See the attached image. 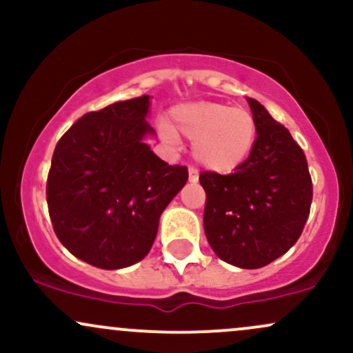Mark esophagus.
<instances>
[{"mask_svg": "<svg viewBox=\"0 0 353 353\" xmlns=\"http://www.w3.org/2000/svg\"><path fill=\"white\" fill-rule=\"evenodd\" d=\"M197 179H199V171H197L196 168H192V165H190V168H189V181L196 182Z\"/></svg>", "mask_w": 353, "mask_h": 353, "instance_id": "obj_1", "label": "esophagus"}]
</instances>
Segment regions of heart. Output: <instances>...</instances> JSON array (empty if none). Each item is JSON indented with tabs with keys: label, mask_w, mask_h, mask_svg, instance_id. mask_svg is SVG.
Instances as JSON below:
<instances>
[{
	"label": "heart",
	"mask_w": 353,
	"mask_h": 353,
	"mask_svg": "<svg viewBox=\"0 0 353 353\" xmlns=\"http://www.w3.org/2000/svg\"><path fill=\"white\" fill-rule=\"evenodd\" d=\"M161 134L168 143H176L177 136L194 141L192 154L197 163L225 174L250 156L257 139V123L245 108L196 101L172 108L169 124H161Z\"/></svg>",
	"instance_id": "b5f03b06"
}]
</instances>
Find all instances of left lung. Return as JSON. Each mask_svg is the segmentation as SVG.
Here are the masks:
<instances>
[{
    "mask_svg": "<svg viewBox=\"0 0 353 353\" xmlns=\"http://www.w3.org/2000/svg\"><path fill=\"white\" fill-rule=\"evenodd\" d=\"M250 156L230 174L201 172L204 232L216 255L241 269H261L301 237L310 214L312 177L302 148L259 101Z\"/></svg>",
    "mask_w": 353,
    "mask_h": 353,
    "instance_id": "left-lung-1",
    "label": "left lung"
}]
</instances>
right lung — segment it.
Returning <instances> with one entry per match:
<instances>
[{"label":"right lung","mask_w":353,"mask_h":353,"mask_svg":"<svg viewBox=\"0 0 353 353\" xmlns=\"http://www.w3.org/2000/svg\"><path fill=\"white\" fill-rule=\"evenodd\" d=\"M149 96L86 112L61 136L46 182L56 236L74 257L114 270L143 261L165 205L188 182L143 137Z\"/></svg>","instance_id":"obj_1"}]
</instances>
